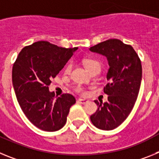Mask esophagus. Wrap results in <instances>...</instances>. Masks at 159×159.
Here are the masks:
<instances>
[{"mask_svg": "<svg viewBox=\"0 0 159 159\" xmlns=\"http://www.w3.org/2000/svg\"><path fill=\"white\" fill-rule=\"evenodd\" d=\"M77 102H80V103H81V104H86L87 102H88V100H86V99H79L78 100H77Z\"/></svg>", "mask_w": 159, "mask_h": 159, "instance_id": "34e87169", "label": "esophagus"}]
</instances>
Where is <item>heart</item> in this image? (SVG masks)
Listing matches in <instances>:
<instances>
[{"mask_svg": "<svg viewBox=\"0 0 159 159\" xmlns=\"http://www.w3.org/2000/svg\"><path fill=\"white\" fill-rule=\"evenodd\" d=\"M84 64L89 71H91L92 69H94L95 67H100V64H99V61L96 60H94V59H86V60H84ZM71 68H72V64H71V63H69V64H67L64 71H65L66 73H69L70 71H71ZM75 92L80 94V95H85V94H86V90L80 86H77L76 88H75Z\"/></svg>", "mask_w": 159, "mask_h": 159, "instance_id": "b5f03b06", "label": "heart"}]
</instances>
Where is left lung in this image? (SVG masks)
Instances as JSON below:
<instances>
[{
  "label": "left lung",
  "instance_id": "8db88e82",
  "mask_svg": "<svg viewBox=\"0 0 159 159\" xmlns=\"http://www.w3.org/2000/svg\"><path fill=\"white\" fill-rule=\"evenodd\" d=\"M90 51L107 57L109 81L103 92L107 102L95 100L96 112L90 119L95 127L111 130L119 127L128 117L139 92L142 64L134 48L118 39H110L90 48Z\"/></svg>",
  "mask_w": 159,
  "mask_h": 159
}]
</instances>
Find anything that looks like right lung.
<instances>
[{
  "label": "right lung",
  "instance_id": "1",
  "mask_svg": "<svg viewBox=\"0 0 159 159\" xmlns=\"http://www.w3.org/2000/svg\"><path fill=\"white\" fill-rule=\"evenodd\" d=\"M78 48H65L48 41H38L24 48L12 67V85L25 116L45 131L62 128L75 99L63 94L55 99L48 86Z\"/></svg>",
  "mask_w": 159,
  "mask_h": 159
}]
</instances>
